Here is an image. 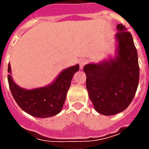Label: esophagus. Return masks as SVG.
Segmentation results:
<instances>
[{
  "label": "esophagus",
  "mask_w": 149,
  "mask_h": 149,
  "mask_svg": "<svg viewBox=\"0 0 149 149\" xmlns=\"http://www.w3.org/2000/svg\"><path fill=\"white\" fill-rule=\"evenodd\" d=\"M86 63H87V60H85V59H81V60H80V68L83 69V68H84V66L85 65Z\"/></svg>",
  "instance_id": "obj_1"
}]
</instances>
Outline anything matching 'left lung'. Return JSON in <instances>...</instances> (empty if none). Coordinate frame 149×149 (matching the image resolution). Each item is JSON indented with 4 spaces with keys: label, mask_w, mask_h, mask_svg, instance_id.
I'll use <instances>...</instances> for the list:
<instances>
[{
    "label": "left lung",
    "mask_w": 149,
    "mask_h": 149,
    "mask_svg": "<svg viewBox=\"0 0 149 149\" xmlns=\"http://www.w3.org/2000/svg\"><path fill=\"white\" fill-rule=\"evenodd\" d=\"M116 28L115 58L84 67L88 97L96 111L105 116L115 115L128 108L140 78L137 51L132 34L123 24Z\"/></svg>",
    "instance_id": "obj_1"
}]
</instances>
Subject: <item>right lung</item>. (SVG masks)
<instances>
[{"mask_svg": "<svg viewBox=\"0 0 149 149\" xmlns=\"http://www.w3.org/2000/svg\"><path fill=\"white\" fill-rule=\"evenodd\" d=\"M78 70V65L65 68L52 84L45 87L27 90L18 86L13 81L10 75L11 68L8 65V85L15 101L23 111L35 117H50L61 111L66 94L71 85L72 79Z\"/></svg>", "mask_w": 149, "mask_h": 149, "instance_id": "right-lung-1", "label": "right lung"}]
</instances>
